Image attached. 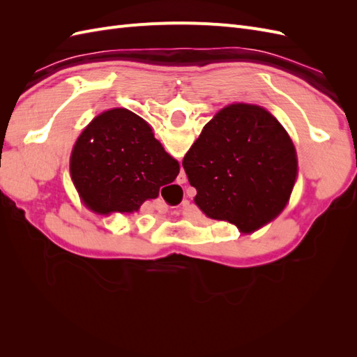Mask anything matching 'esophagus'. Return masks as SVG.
Here are the masks:
<instances>
[{
  "mask_svg": "<svg viewBox=\"0 0 357 357\" xmlns=\"http://www.w3.org/2000/svg\"><path fill=\"white\" fill-rule=\"evenodd\" d=\"M181 183H186V180H188V177H186V174H181L180 176V178H178Z\"/></svg>",
  "mask_w": 357,
  "mask_h": 357,
  "instance_id": "obj_1",
  "label": "esophagus"
}]
</instances>
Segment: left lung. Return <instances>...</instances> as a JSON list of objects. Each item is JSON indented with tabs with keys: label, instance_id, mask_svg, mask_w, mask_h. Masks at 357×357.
Returning <instances> with one entry per match:
<instances>
[{
	"label": "left lung",
	"instance_id": "left-lung-1",
	"mask_svg": "<svg viewBox=\"0 0 357 357\" xmlns=\"http://www.w3.org/2000/svg\"><path fill=\"white\" fill-rule=\"evenodd\" d=\"M195 204L214 220L255 232L283 211L295 186L294 143L264 107L236 102L204 126L183 159Z\"/></svg>",
	"mask_w": 357,
	"mask_h": 357
}]
</instances>
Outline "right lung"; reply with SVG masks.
Segmentation results:
<instances>
[{"label":"right lung","instance_id":"1","mask_svg":"<svg viewBox=\"0 0 357 357\" xmlns=\"http://www.w3.org/2000/svg\"><path fill=\"white\" fill-rule=\"evenodd\" d=\"M178 162L135 113L113 109L96 116L74 144L70 172L84 205L98 214L134 213L176 180Z\"/></svg>","mask_w":357,"mask_h":357}]
</instances>
